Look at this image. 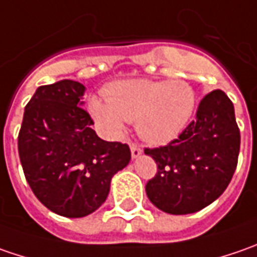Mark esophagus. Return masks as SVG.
Segmentation results:
<instances>
[{"instance_id":"esophagus-1","label":"esophagus","mask_w":257,"mask_h":257,"mask_svg":"<svg viewBox=\"0 0 257 257\" xmlns=\"http://www.w3.org/2000/svg\"><path fill=\"white\" fill-rule=\"evenodd\" d=\"M130 149H132V157H133V159L140 157V154L143 153L142 146H139V144H130Z\"/></svg>"}]
</instances>
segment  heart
<instances>
[{"label": "heart", "instance_id": "b5f03b06", "mask_svg": "<svg viewBox=\"0 0 257 257\" xmlns=\"http://www.w3.org/2000/svg\"><path fill=\"white\" fill-rule=\"evenodd\" d=\"M196 93L183 80L134 78L105 88V100L91 97L88 110L108 137H120L125 121H136L139 136L152 144H166L182 133L192 118Z\"/></svg>", "mask_w": 257, "mask_h": 257}]
</instances>
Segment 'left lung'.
<instances>
[{
  "mask_svg": "<svg viewBox=\"0 0 257 257\" xmlns=\"http://www.w3.org/2000/svg\"><path fill=\"white\" fill-rule=\"evenodd\" d=\"M240 149L234 107L222 90L203 98L196 120L167 146L146 149L157 173L146 184L150 202L170 214L199 212L232 180Z\"/></svg>",
  "mask_w": 257,
  "mask_h": 257,
  "instance_id": "left-lung-1",
  "label": "left lung"
}]
</instances>
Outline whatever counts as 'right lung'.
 Listing matches in <instances>:
<instances>
[{"label":"right lung","mask_w":257,"mask_h":257,"mask_svg":"<svg viewBox=\"0 0 257 257\" xmlns=\"http://www.w3.org/2000/svg\"><path fill=\"white\" fill-rule=\"evenodd\" d=\"M85 87L61 80L41 85L25 105L18 153L25 179L47 209L84 217L107 199L110 183L132 153L127 144L101 140L83 108Z\"/></svg>","instance_id":"obj_1"}]
</instances>
